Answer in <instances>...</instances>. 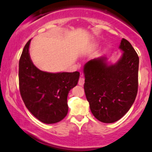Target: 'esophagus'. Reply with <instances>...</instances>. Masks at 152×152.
Here are the masks:
<instances>
[{
    "mask_svg": "<svg viewBox=\"0 0 152 152\" xmlns=\"http://www.w3.org/2000/svg\"><path fill=\"white\" fill-rule=\"evenodd\" d=\"M84 83H85V80H84V78L83 77L80 78L79 80H78V85L83 86Z\"/></svg>",
    "mask_w": 152,
    "mask_h": 152,
    "instance_id": "esophagus-1",
    "label": "esophagus"
}]
</instances>
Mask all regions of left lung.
I'll return each mask as SVG.
<instances>
[{"mask_svg":"<svg viewBox=\"0 0 152 152\" xmlns=\"http://www.w3.org/2000/svg\"><path fill=\"white\" fill-rule=\"evenodd\" d=\"M122 52L115 64L106 56L88 61L83 66L84 90L95 118L104 123L122 118L134 103L138 88L139 57L134 49L122 39Z\"/></svg>","mask_w":152,"mask_h":152,"instance_id":"1","label":"left lung"}]
</instances>
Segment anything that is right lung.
<instances>
[{"instance_id": "right-lung-1", "label": "right lung", "mask_w": 152, "mask_h": 152, "mask_svg": "<svg viewBox=\"0 0 152 152\" xmlns=\"http://www.w3.org/2000/svg\"><path fill=\"white\" fill-rule=\"evenodd\" d=\"M27 42L19 61V86L28 110L45 124L61 121L68 113L67 96L77 85L80 73H50L39 70L31 60Z\"/></svg>"}]
</instances>
